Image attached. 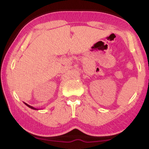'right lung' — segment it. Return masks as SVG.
<instances>
[{
	"label": "right lung",
	"mask_w": 149,
	"mask_h": 149,
	"mask_svg": "<svg viewBox=\"0 0 149 149\" xmlns=\"http://www.w3.org/2000/svg\"><path fill=\"white\" fill-rule=\"evenodd\" d=\"M24 104H25L27 106V107H28L29 108H30V109H33V110H38V109H36V108H34V107H31V106H30V105H28V104H26V103H25V102H24Z\"/></svg>",
	"instance_id": "obj_1"
}]
</instances>
